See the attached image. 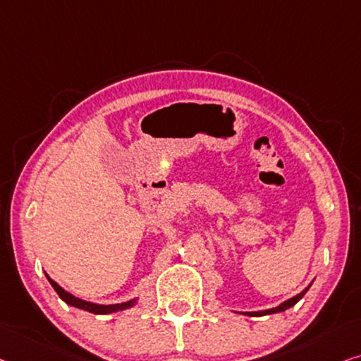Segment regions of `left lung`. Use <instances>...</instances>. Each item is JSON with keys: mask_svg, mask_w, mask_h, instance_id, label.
Wrapping results in <instances>:
<instances>
[{"mask_svg": "<svg viewBox=\"0 0 361 361\" xmlns=\"http://www.w3.org/2000/svg\"><path fill=\"white\" fill-rule=\"evenodd\" d=\"M313 283V282H311ZM311 283L308 285V287H306L303 292H300L298 295H295V297H292V298H288V300H285L283 303H281L279 306H276V308H269V310H262V311H245V313H241V314H246V316H264V314H274V313H282V311H285V310H288V308H292L293 305H297L298 301L305 297V293L308 292L310 290V287H311Z\"/></svg>", "mask_w": 361, "mask_h": 361, "instance_id": "left-lung-1", "label": "left lung"}]
</instances>
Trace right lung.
Listing matches in <instances>:
<instances>
[{
	"label": "right lung",
	"instance_id": "right-lung-1",
	"mask_svg": "<svg viewBox=\"0 0 361 361\" xmlns=\"http://www.w3.org/2000/svg\"><path fill=\"white\" fill-rule=\"evenodd\" d=\"M45 276L48 279V282L51 283V287L55 288V292L60 295V298L64 301V303H68L69 306H74V308H79V310H84V311H89V313H94V314H110V313H116V311H123V310H128L131 308L137 303V298H133V300H128V301H123V303H115V305H99V303H92V301H85L82 298H78L74 297L73 293H69L64 290L63 287H60L53 279H50V276L45 272Z\"/></svg>",
	"mask_w": 361,
	"mask_h": 361
}]
</instances>
